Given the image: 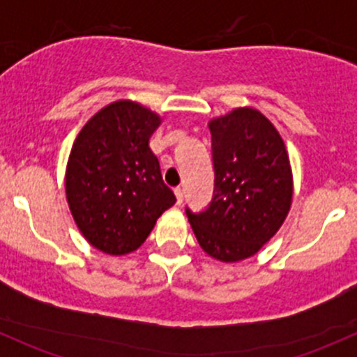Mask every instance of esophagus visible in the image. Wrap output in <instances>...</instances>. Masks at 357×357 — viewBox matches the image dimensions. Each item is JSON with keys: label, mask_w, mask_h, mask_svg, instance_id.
<instances>
[{"label": "esophagus", "mask_w": 357, "mask_h": 357, "mask_svg": "<svg viewBox=\"0 0 357 357\" xmlns=\"http://www.w3.org/2000/svg\"><path fill=\"white\" fill-rule=\"evenodd\" d=\"M174 193H176V200H178V204H183V200H185V190L178 186V188L174 190Z\"/></svg>", "instance_id": "esophagus-1"}]
</instances>
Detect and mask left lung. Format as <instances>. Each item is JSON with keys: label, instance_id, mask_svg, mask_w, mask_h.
<instances>
[{"label": "left lung", "instance_id": "8db88e82", "mask_svg": "<svg viewBox=\"0 0 357 357\" xmlns=\"http://www.w3.org/2000/svg\"><path fill=\"white\" fill-rule=\"evenodd\" d=\"M214 195L186 215L211 257L236 262L269 242L290 211L291 172L285 143L254 109L211 121Z\"/></svg>", "mask_w": 357, "mask_h": 357}]
</instances>
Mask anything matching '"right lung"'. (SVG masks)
I'll list each match as a JSON object with an SVG mask.
<instances>
[{"label":"right lung","mask_w":357,"mask_h":357,"mask_svg":"<svg viewBox=\"0 0 357 357\" xmlns=\"http://www.w3.org/2000/svg\"><path fill=\"white\" fill-rule=\"evenodd\" d=\"M160 124L152 110L115 102L81 129L67 164L66 192L84 238L112 255L136 250L176 197L149 146Z\"/></svg>","instance_id":"add662e5"}]
</instances>
